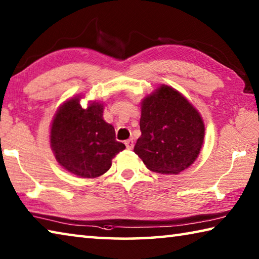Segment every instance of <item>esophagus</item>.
Returning <instances> with one entry per match:
<instances>
[{"mask_svg": "<svg viewBox=\"0 0 259 259\" xmlns=\"http://www.w3.org/2000/svg\"><path fill=\"white\" fill-rule=\"evenodd\" d=\"M125 146H126V148H128V150H133V147H134V140L133 139H128V140H125Z\"/></svg>", "mask_w": 259, "mask_h": 259, "instance_id": "esophagus-1", "label": "esophagus"}]
</instances>
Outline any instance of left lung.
Wrapping results in <instances>:
<instances>
[{"instance_id": "8db88e82", "label": "left lung", "mask_w": 259, "mask_h": 259, "mask_svg": "<svg viewBox=\"0 0 259 259\" xmlns=\"http://www.w3.org/2000/svg\"><path fill=\"white\" fill-rule=\"evenodd\" d=\"M142 136L134 152L151 171L179 174L198 157L204 124L198 111L172 88L161 85L142 103Z\"/></svg>"}]
</instances>
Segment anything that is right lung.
Wrapping results in <instances>:
<instances>
[{"mask_svg": "<svg viewBox=\"0 0 259 259\" xmlns=\"http://www.w3.org/2000/svg\"><path fill=\"white\" fill-rule=\"evenodd\" d=\"M103 105L82 108L80 99L65 103L51 125L50 143L57 161L69 172L95 178L111 168L112 159L125 145L115 139V130L103 119Z\"/></svg>", "mask_w": 259, "mask_h": 259, "instance_id": "add662e5", "label": "right lung"}]
</instances>
